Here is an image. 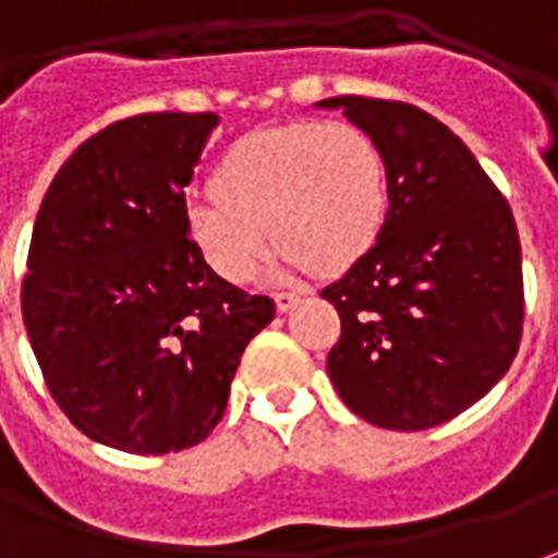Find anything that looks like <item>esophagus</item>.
I'll list each match as a JSON object with an SVG mask.
<instances>
[{"instance_id": "esophagus-1", "label": "esophagus", "mask_w": 558, "mask_h": 558, "mask_svg": "<svg viewBox=\"0 0 558 558\" xmlns=\"http://www.w3.org/2000/svg\"><path fill=\"white\" fill-rule=\"evenodd\" d=\"M299 299L302 295L293 293V290H280V293H275V302H278V311H290L299 305Z\"/></svg>"}]
</instances>
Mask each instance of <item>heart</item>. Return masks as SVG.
Listing matches in <instances>:
<instances>
[{
  "instance_id": "b5f03b06",
  "label": "heart",
  "mask_w": 558,
  "mask_h": 558,
  "mask_svg": "<svg viewBox=\"0 0 558 558\" xmlns=\"http://www.w3.org/2000/svg\"><path fill=\"white\" fill-rule=\"evenodd\" d=\"M214 198L185 204L201 259L229 283H247L268 234L278 271H339L373 247L388 214V165L351 121H290L234 140L210 173Z\"/></svg>"
}]
</instances>
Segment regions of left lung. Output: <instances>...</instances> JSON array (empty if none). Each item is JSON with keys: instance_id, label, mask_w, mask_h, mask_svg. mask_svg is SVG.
<instances>
[{"instance_id": "obj_1", "label": "left lung", "mask_w": 558, "mask_h": 558, "mask_svg": "<svg viewBox=\"0 0 558 558\" xmlns=\"http://www.w3.org/2000/svg\"><path fill=\"white\" fill-rule=\"evenodd\" d=\"M320 106L342 109L388 165L378 241L320 290L342 320L327 373L369 424L437 427L517 357L525 293L513 210L473 151L418 106L351 94Z\"/></svg>"}]
</instances>
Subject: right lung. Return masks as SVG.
I'll use <instances>...</instances> for the list:
<instances>
[{
    "instance_id": "1",
    "label": "right lung",
    "mask_w": 558,
    "mask_h": 558,
    "mask_svg": "<svg viewBox=\"0 0 558 558\" xmlns=\"http://www.w3.org/2000/svg\"><path fill=\"white\" fill-rule=\"evenodd\" d=\"M214 112H146L85 140L41 198L21 287L54 403L85 437L168 454L210 437L275 317L201 259L185 185Z\"/></svg>"
}]
</instances>
